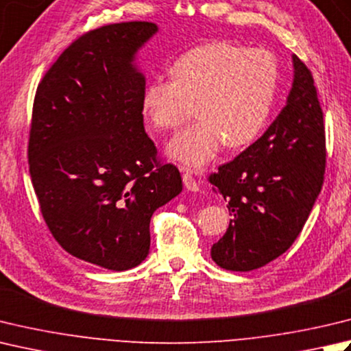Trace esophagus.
Listing matches in <instances>:
<instances>
[{
    "mask_svg": "<svg viewBox=\"0 0 351 351\" xmlns=\"http://www.w3.org/2000/svg\"><path fill=\"white\" fill-rule=\"evenodd\" d=\"M182 182L185 185V189H187L189 191H199V184L196 182L195 178L191 176V173H184Z\"/></svg>",
    "mask_w": 351,
    "mask_h": 351,
    "instance_id": "obj_1",
    "label": "esophagus"
}]
</instances>
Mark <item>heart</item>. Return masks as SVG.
<instances>
[{"mask_svg":"<svg viewBox=\"0 0 351 351\" xmlns=\"http://www.w3.org/2000/svg\"><path fill=\"white\" fill-rule=\"evenodd\" d=\"M170 73L171 79L150 80L141 101L143 114L158 130L180 128L195 106L199 120L169 144L170 160L197 170L223 144L243 147L262 134L278 88L271 51L216 40L184 53Z\"/></svg>","mask_w":351,"mask_h":351,"instance_id":"heart-1","label":"heart"}]
</instances>
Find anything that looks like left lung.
<instances>
[{
	"mask_svg": "<svg viewBox=\"0 0 351 351\" xmlns=\"http://www.w3.org/2000/svg\"><path fill=\"white\" fill-rule=\"evenodd\" d=\"M292 64V88L277 119L210 176L231 216L223 237L211 246V258L223 269H258L289 250L324 181L326 135L317 88L295 54Z\"/></svg>",
	"mask_w": 351,
	"mask_h": 351,
	"instance_id": "8db88e82",
	"label": "left lung"
}]
</instances>
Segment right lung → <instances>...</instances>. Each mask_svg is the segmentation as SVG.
I'll use <instances>...</instances> for the list:
<instances>
[{
    "label": "right lung",
    "instance_id": "obj_1",
    "mask_svg": "<svg viewBox=\"0 0 351 351\" xmlns=\"http://www.w3.org/2000/svg\"><path fill=\"white\" fill-rule=\"evenodd\" d=\"M156 33L132 21L84 34L34 97L29 164L45 223L66 252L111 271L147 257L152 215L182 191L143 125L136 54Z\"/></svg>",
    "mask_w": 351,
    "mask_h": 351
}]
</instances>
